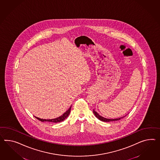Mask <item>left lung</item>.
Here are the masks:
<instances>
[{
  "mask_svg": "<svg viewBox=\"0 0 160 160\" xmlns=\"http://www.w3.org/2000/svg\"><path fill=\"white\" fill-rule=\"evenodd\" d=\"M93 114L95 115V116L98 119H100V121H103V122H110V121H118V120H119V119H121V118H122L123 117H125V116H124L123 117H121V118H116V119H107L106 118H104V117H102V116H100V115L98 114V113L96 112V111H95L94 110H93Z\"/></svg>",
  "mask_w": 160,
  "mask_h": 160,
  "instance_id": "left-lung-1",
  "label": "left lung"
}]
</instances>
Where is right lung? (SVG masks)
I'll return each instance as SVG.
<instances>
[{
	"label": "right lung",
	"instance_id": "right-lung-1",
	"mask_svg": "<svg viewBox=\"0 0 160 160\" xmlns=\"http://www.w3.org/2000/svg\"><path fill=\"white\" fill-rule=\"evenodd\" d=\"M71 106L70 107V108L68 110L66 111L62 115V116L56 118L52 119H41L39 118L36 117V118L38 119V120L41 121L42 122H53V123H58V122H60L62 121H64L66 118H67V117L69 115L70 113V111H71Z\"/></svg>",
	"mask_w": 160,
	"mask_h": 160
}]
</instances>
